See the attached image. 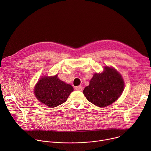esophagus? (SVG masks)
Returning a JSON list of instances; mask_svg holds the SVG:
<instances>
[{
	"instance_id": "obj_1",
	"label": "esophagus",
	"mask_w": 151,
	"mask_h": 151,
	"mask_svg": "<svg viewBox=\"0 0 151 151\" xmlns=\"http://www.w3.org/2000/svg\"><path fill=\"white\" fill-rule=\"evenodd\" d=\"M76 90H78V91H82V90H83L82 86H81V85L78 86V87H76Z\"/></svg>"
}]
</instances>
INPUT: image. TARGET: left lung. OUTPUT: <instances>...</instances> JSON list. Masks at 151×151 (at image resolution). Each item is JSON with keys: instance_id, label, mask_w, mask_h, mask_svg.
I'll return each instance as SVG.
<instances>
[{"instance_id": "1", "label": "left lung", "mask_w": 151, "mask_h": 151, "mask_svg": "<svg viewBox=\"0 0 151 151\" xmlns=\"http://www.w3.org/2000/svg\"><path fill=\"white\" fill-rule=\"evenodd\" d=\"M124 88V82L121 74L112 67L105 66L101 73L94 74L83 93L91 103L104 107L116 101Z\"/></svg>"}]
</instances>
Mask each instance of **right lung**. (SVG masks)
Wrapping results in <instances>:
<instances>
[{
	"label": "right lung",
	"mask_w": 151,
	"mask_h": 151,
	"mask_svg": "<svg viewBox=\"0 0 151 151\" xmlns=\"http://www.w3.org/2000/svg\"><path fill=\"white\" fill-rule=\"evenodd\" d=\"M57 76H42L35 87L34 93L37 99L48 107H55L64 103L73 91L72 85Z\"/></svg>",
	"instance_id": "add662e5"
}]
</instances>
